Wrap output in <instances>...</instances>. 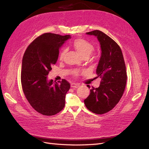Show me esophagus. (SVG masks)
I'll use <instances>...</instances> for the list:
<instances>
[{"label": "esophagus", "mask_w": 149, "mask_h": 149, "mask_svg": "<svg viewBox=\"0 0 149 149\" xmlns=\"http://www.w3.org/2000/svg\"><path fill=\"white\" fill-rule=\"evenodd\" d=\"M79 86V84L78 83H73L71 84V87L73 88H77Z\"/></svg>", "instance_id": "esophagus-1"}]
</instances>
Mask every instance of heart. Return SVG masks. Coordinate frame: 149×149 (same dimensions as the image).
I'll list each match as a JSON object with an SVG mask.
<instances>
[{
  "instance_id": "b5f03b06",
  "label": "heart",
  "mask_w": 149,
  "mask_h": 149,
  "mask_svg": "<svg viewBox=\"0 0 149 149\" xmlns=\"http://www.w3.org/2000/svg\"><path fill=\"white\" fill-rule=\"evenodd\" d=\"M73 47L75 50L77 52L79 55L83 58H88L94 52V47L93 45L88 40L84 38H76L73 42ZM65 53V49H62L59 55V58L63 60ZM79 72L78 70H74L73 71V74L75 76L79 75Z\"/></svg>"
}]
</instances>
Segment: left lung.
Returning a JSON list of instances; mask_svg holds the SVG:
<instances>
[{
  "label": "left lung",
  "instance_id": "left-lung-1",
  "mask_svg": "<svg viewBox=\"0 0 149 149\" xmlns=\"http://www.w3.org/2000/svg\"><path fill=\"white\" fill-rule=\"evenodd\" d=\"M86 34L96 36L101 45L102 53L96 73L101 81L98 88L92 86L84 102L88 110L102 114L113 109L123 95L127 81L125 61L120 47L109 36L98 30Z\"/></svg>",
  "mask_w": 149,
  "mask_h": 149
}]
</instances>
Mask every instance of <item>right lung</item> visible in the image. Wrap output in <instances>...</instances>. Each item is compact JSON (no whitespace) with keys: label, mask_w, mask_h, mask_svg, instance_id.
<instances>
[{"label":"right lung","mask_w":149,"mask_h":149,"mask_svg":"<svg viewBox=\"0 0 149 149\" xmlns=\"http://www.w3.org/2000/svg\"><path fill=\"white\" fill-rule=\"evenodd\" d=\"M70 38L69 35L43 33L29 45L22 58V90L31 106L42 115H55L65 107L70 83L63 79L53 83L47 75L58 60L60 47Z\"/></svg>","instance_id":"obj_1"}]
</instances>
